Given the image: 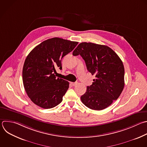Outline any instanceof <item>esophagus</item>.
<instances>
[{"label": "esophagus", "mask_w": 147, "mask_h": 147, "mask_svg": "<svg viewBox=\"0 0 147 147\" xmlns=\"http://www.w3.org/2000/svg\"><path fill=\"white\" fill-rule=\"evenodd\" d=\"M71 85L73 86H76L77 84V82H71Z\"/></svg>", "instance_id": "esophagus-1"}]
</instances>
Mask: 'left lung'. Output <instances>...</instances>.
Instances as JSON below:
<instances>
[{
  "label": "left lung",
  "mask_w": 147,
  "mask_h": 147,
  "mask_svg": "<svg viewBox=\"0 0 147 147\" xmlns=\"http://www.w3.org/2000/svg\"><path fill=\"white\" fill-rule=\"evenodd\" d=\"M73 55H80L87 70L96 77L81 96L82 102L94 110L108 107L118 98L125 85V69L120 58L107 45L86 42L80 43Z\"/></svg>",
  "instance_id": "obj_1"
}]
</instances>
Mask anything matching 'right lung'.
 <instances>
[{
	"mask_svg": "<svg viewBox=\"0 0 147 147\" xmlns=\"http://www.w3.org/2000/svg\"><path fill=\"white\" fill-rule=\"evenodd\" d=\"M78 43L54 37L42 41L28 54L23 67L22 80L28 96L35 105L48 109L61 103L69 82L56 77V69L62 70V58Z\"/></svg>",
	"mask_w": 147,
	"mask_h": 147,
	"instance_id": "add662e5",
	"label": "right lung"
}]
</instances>
